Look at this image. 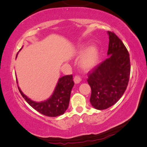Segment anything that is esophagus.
<instances>
[{
    "mask_svg": "<svg viewBox=\"0 0 147 147\" xmlns=\"http://www.w3.org/2000/svg\"><path fill=\"white\" fill-rule=\"evenodd\" d=\"M74 82H75V83H79L80 82H81L82 78H81L80 77L78 76V75H75V76L74 77Z\"/></svg>",
    "mask_w": 147,
    "mask_h": 147,
    "instance_id": "34e87169",
    "label": "esophagus"
}]
</instances>
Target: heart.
Listing matches in <instances>:
<instances>
[{
  "mask_svg": "<svg viewBox=\"0 0 147 147\" xmlns=\"http://www.w3.org/2000/svg\"><path fill=\"white\" fill-rule=\"evenodd\" d=\"M83 50L80 49L77 52V55L82 54ZM99 61V53L95 46H90L84 51L79 60V65L84 70H90L97 64Z\"/></svg>",
  "mask_w": 147,
  "mask_h": 147,
  "instance_id": "heart-1",
  "label": "heart"
}]
</instances>
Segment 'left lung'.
Returning a JSON list of instances; mask_svg holds the SVG:
<instances>
[{
  "label": "left lung",
  "instance_id": "1",
  "mask_svg": "<svg viewBox=\"0 0 147 147\" xmlns=\"http://www.w3.org/2000/svg\"><path fill=\"white\" fill-rule=\"evenodd\" d=\"M108 58L88 74L91 88L90 102L97 110H105L121 98L126 90L131 72L129 54L123 42L113 32L108 31Z\"/></svg>",
  "mask_w": 147,
  "mask_h": 147
}]
</instances>
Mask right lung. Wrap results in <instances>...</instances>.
<instances>
[{
	"mask_svg": "<svg viewBox=\"0 0 147 147\" xmlns=\"http://www.w3.org/2000/svg\"><path fill=\"white\" fill-rule=\"evenodd\" d=\"M74 85L72 75L61 77L50 98L41 102H36L30 100L23 94L19 86L18 88L21 96L33 109L45 116L55 117L64 114L67 109L71 91Z\"/></svg>",
	"mask_w": 147,
	"mask_h": 147,
	"instance_id": "right-lung-1",
	"label": "right lung"
}]
</instances>
